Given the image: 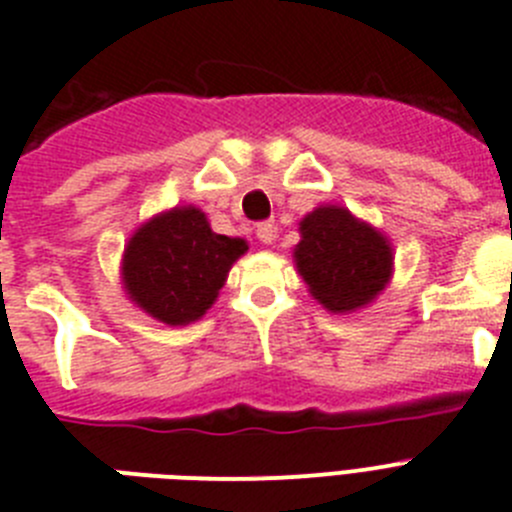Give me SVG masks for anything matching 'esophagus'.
I'll use <instances>...</instances> for the list:
<instances>
[{"instance_id": "esophagus-1", "label": "esophagus", "mask_w": 512, "mask_h": 512, "mask_svg": "<svg viewBox=\"0 0 512 512\" xmlns=\"http://www.w3.org/2000/svg\"><path fill=\"white\" fill-rule=\"evenodd\" d=\"M256 238H259L264 246H271V243L277 241V225L274 223H261L259 228H256Z\"/></svg>"}]
</instances>
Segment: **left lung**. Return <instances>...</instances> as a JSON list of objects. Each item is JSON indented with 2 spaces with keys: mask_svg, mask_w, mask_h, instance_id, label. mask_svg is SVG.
I'll use <instances>...</instances> for the list:
<instances>
[{
  "mask_svg": "<svg viewBox=\"0 0 512 512\" xmlns=\"http://www.w3.org/2000/svg\"><path fill=\"white\" fill-rule=\"evenodd\" d=\"M295 248L300 277L330 312L369 305L392 277L390 241L346 207L323 205L302 217Z\"/></svg>",
  "mask_w": 512,
  "mask_h": 512,
  "instance_id": "1",
  "label": "left lung"
}]
</instances>
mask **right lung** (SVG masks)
I'll use <instances>...</instances> for the list:
<instances>
[{"instance_id": "obj_1", "label": "right lung", "mask_w": 512, "mask_h": 512, "mask_svg": "<svg viewBox=\"0 0 512 512\" xmlns=\"http://www.w3.org/2000/svg\"><path fill=\"white\" fill-rule=\"evenodd\" d=\"M246 251L243 238L212 233L202 210L174 207L135 230L122 253V284L151 318L187 325L210 310Z\"/></svg>"}]
</instances>
